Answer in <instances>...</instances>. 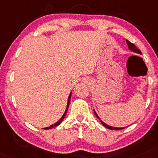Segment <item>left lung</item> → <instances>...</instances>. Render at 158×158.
<instances>
[{
    "mask_svg": "<svg viewBox=\"0 0 158 158\" xmlns=\"http://www.w3.org/2000/svg\"><path fill=\"white\" fill-rule=\"evenodd\" d=\"M126 42H127V45H128V48H129V49H130V51H133V52L136 53V54H141V52H140V51L139 49H138V48H137V47L135 46V45L133 44V43H130V42L129 41V40H126ZM94 113H95V115H96V116L97 117L98 119H99L100 121H101V123H102V124L103 125L104 127H105L106 128L110 129V130H123V129H124V128H125V127H111V126H110V125L107 124V123H104V121H102V119L100 118L99 116H98V114L96 113V112L95 111V110H94Z\"/></svg>",
    "mask_w": 158,
    "mask_h": 158,
    "instance_id": "1",
    "label": "left lung"
}]
</instances>
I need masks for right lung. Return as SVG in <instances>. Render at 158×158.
<instances>
[{"label":"right lung","mask_w":158,"mask_h":158,"mask_svg":"<svg viewBox=\"0 0 158 158\" xmlns=\"http://www.w3.org/2000/svg\"><path fill=\"white\" fill-rule=\"evenodd\" d=\"M71 95H72V92H71V94H70L69 96H68V104H67V107H66V110L65 111H64V113L63 115H62V116L61 117V118L57 122H56L55 123H54V124L51 125L50 127H45V128H43L44 130H50V129L53 128V127H57L58 125H60L61 123H62V121H63V119L64 118V117H65L66 115V113H67L68 112V107H69V104H70V101H71Z\"/></svg>","instance_id":"right-lung-1"}]
</instances>
